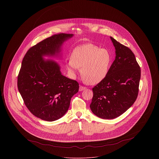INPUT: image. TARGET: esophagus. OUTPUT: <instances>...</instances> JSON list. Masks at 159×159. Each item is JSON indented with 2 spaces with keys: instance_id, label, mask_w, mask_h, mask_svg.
Instances as JSON below:
<instances>
[{
  "instance_id": "obj_1",
  "label": "esophagus",
  "mask_w": 159,
  "mask_h": 159,
  "mask_svg": "<svg viewBox=\"0 0 159 159\" xmlns=\"http://www.w3.org/2000/svg\"><path fill=\"white\" fill-rule=\"evenodd\" d=\"M86 89V87H84V86L81 85V86H80V87H79V91H84V90H85Z\"/></svg>"
}]
</instances>
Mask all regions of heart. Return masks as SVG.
I'll return each instance as SVG.
<instances>
[{
    "label": "heart",
    "mask_w": 159,
    "mask_h": 159,
    "mask_svg": "<svg viewBox=\"0 0 159 159\" xmlns=\"http://www.w3.org/2000/svg\"><path fill=\"white\" fill-rule=\"evenodd\" d=\"M111 61L112 57L108 50L91 44H84L73 50L71 58L66 61V66L71 75H75L81 68L83 80L95 84L107 76Z\"/></svg>",
    "instance_id": "heart-1"
}]
</instances>
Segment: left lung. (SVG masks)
Returning <instances> with one entry per match:
<instances>
[{
  "instance_id": "8db88e82",
  "label": "left lung",
  "mask_w": 159,
  "mask_h": 159,
  "mask_svg": "<svg viewBox=\"0 0 159 159\" xmlns=\"http://www.w3.org/2000/svg\"><path fill=\"white\" fill-rule=\"evenodd\" d=\"M116 58L106 78L92 88L91 111L98 117L113 119L120 116L136 101L141 69L128 47L110 37Z\"/></svg>"
}]
</instances>
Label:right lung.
<instances>
[{
	"instance_id": "add662e5",
	"label": "right lung",
	"mask_w": 159,
	"mask_h": 159,
	"mask_svg": "<svg viewBox=\"0 0 159 159\" xmlns=\"http://www.w3.org/2000/svg\"><path fill=\"white\" fill-rule=\"evenodd\" d=\"M72 34L58 33L46 38L28 50L23 58L17 80L18 89L27 108L45 121L62 117L67 111L79 83L61 75L59 65L43 56H53Z\"/></svg>"
}]
</instances>
